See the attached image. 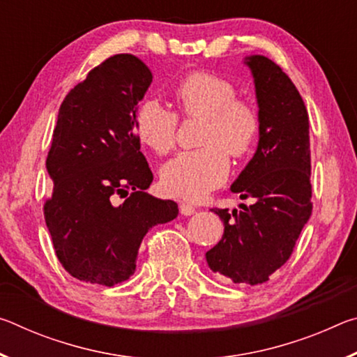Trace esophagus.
I'll return each mask as SVG.
<instances>
[{
	"mask_svg": "<svg viewBox=\"0 0 357 357\" xmlns=\"http://www.w3.org/2000/svg\"><path fill=\"white\" fill-rule=\"evenodd\" d=\"M179 213L183 215H192V214H195V208H193L190 203L181 202L179 203Z\"/></svg>",
	"mask_w": 357,
	"mask_h": 357,
	"instance_id": "1",
	"label": "esophagus"
}]
</instances>
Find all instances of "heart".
<instances>
[{"mask_svg": "<svg viewBox=\"0 0 357 357\" xmlns=\"http://www.w3.org/2000/svg\"><path fill=\"white\" fill-rule=\"evenodd\" d=\"M178 113L203 118L202 148L183 151L160 168V187L168 195L202 200L228 179L230 154L244 157L255 146L261 130L258 108L238 99V89L227 78L209 72H192L174 88ZM138 140L155 154L174 146L178 114L157 98L143 99L135 112Z\"/></svg>", "mask_w": 357, "mask_h": 357, "instance_id": "obj_1", "label": "heart"}]
</instances>
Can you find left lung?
<instances>
[{
  "label": "left lung",
  "instance_id": "1",
  "mask_svg": "<svg viewBox=\"0 0 357 357\" xmlns=\"http://www.w3.org/2000/svg\"><path fill=\"white\" fill-rule=\"evenodd\" d=\"M245 64L255 78L261 130L257 153L231 190L255 203L239 213L211 209L225 229L206 261L222 279L258 285L288 261L310 219V135L304 100L285 72L261 55Z\"/></svg>",
  "mask_w": 357,
  "mask_h": 357
}]
</instances>
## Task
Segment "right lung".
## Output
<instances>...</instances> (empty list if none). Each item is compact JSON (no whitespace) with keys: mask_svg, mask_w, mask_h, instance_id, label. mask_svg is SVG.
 Instances as JSON below:
<instances>
[{"mask_svg":"<svg viewBox=\"0 0 357 357\" xmlns=\"http://www.w3.org/2000/svg\"><path fill=\"white\" fill-rule=\"evenodd\" d=\"M153 74L121 53L88 72L59 107L47 172L44 215L59 263L75 279L113 287L134 274L151 228L178 204L148 195L153 172L140 153L134 118ZM116 197H124L121 205Z\"/></svg>","mask_w":357,"mask_h":357,"instance_id":"1","label":"right lung"}]
</instances>
